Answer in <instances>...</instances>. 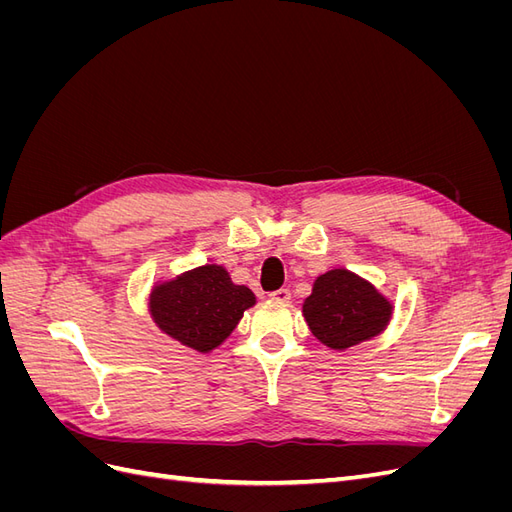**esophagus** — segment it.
I'll return each instance as SVG.
<instances>
[{
    "mask_svg": "<svg viewBox=\"0 0 512 512\" xmlns=\"http://www.w3.org/2000/svg\"><path fill=\"white\" fill-rule=\"evenodd\" d=\"M269 297H271L273 301H277V303H288V301H290V290H288V288H280V290L271 292Z\"/></svg>",
    "mask_w": 512,
    "mask_h": 512,
    "instance_id": "1",
    "label": "esophagus"
}]
</instances>
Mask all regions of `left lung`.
I'll list each match as a JSON object with an SVG mask.
<instances>
[{
	"label": "left lung",
	"mask_w": 512,
	"mask_h": 512,
	"mask_svg": "<svg viewBox=\"0 0 512 512\" xmlns=\"http://www.w3.org/2000/svg\"><path fill=\"white\" fill-rule=\"evenodd\" d=\"M393 309V301L374 284L339 267L316 277L303 318L320 344L342 352L384 333Z\"/></svg>",
	"instance_id": "8db88e82"
}]
</instances>
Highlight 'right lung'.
<instances>
[{"label":"right lung","mask_w":512,"mask_h":512,"mask_svg":"<svg viewBox=\"0 0 512 512\" xmlns=\"http://www.w3.org/2000/svg\"><path fill=\"white\" fill-rule=\"evenodd\" d=\"M256 294L230 280L222 265H203L156 282L147 307L156 327L181 346L209 354L237 329Z\"/></svg>","instance_id":"obj_1"}]
</instances>
